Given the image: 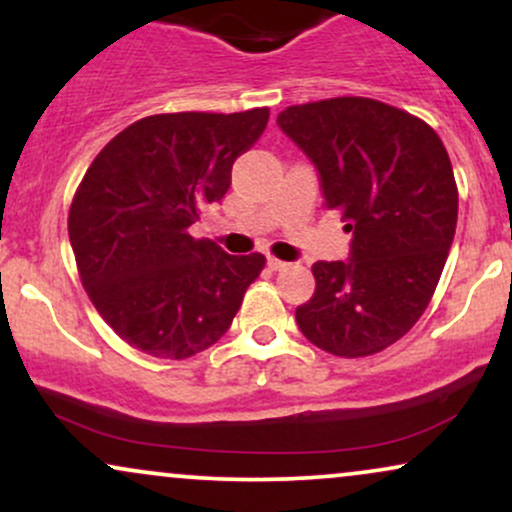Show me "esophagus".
<instances>
[{"label":"esophagus","mask_w":512,"mask_h":512,"mask_svg":"<svg viewBox=\"0 0 512 512\" xmlns=\"http://www.w3.org/2000/svg\"><path fill=\"white\" fill-rule=\"evenodd\" d=\"M267 267L272 269V272H284V269L289 267V262H284V260H276V257H267Z\"/></svg>","instance_id":"1"}]
</instances>
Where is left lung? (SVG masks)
Here are the masks:
<instances>
[{"label": "left lung", "mask_w": 512, "mask_h": 512, "mask_svg": "<svg viewBox=\"0 0 512 512\" xmlns=\"http://www.w3.org/2000/svg\"><path fill=\"white\" fill-rule=\"evenodd\" d=\"M276 125L313 161L327 209L342 211L349 260L315 262V293L296 308L322 351L358 358L404 337L436 291L457 226L443 142L419 117L373 101L291 105Z\"/></svg>", "instance_id": "obj_1"}]
</instances>
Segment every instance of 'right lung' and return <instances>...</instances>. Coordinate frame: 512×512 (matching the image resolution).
<instances>
[{"label": "right lung", "mask_w": 512, "mask_h": 512, "mask_svg": "<svg viewBox=\"0 0 512 512\" xmlns=\"http://www.w3.org/2000/svg\"><path fill=\"white\" fill-rule=\"evenodd\" d=\"M269 110L151 115L93 158L72 209L81 284L134 349L190 358L231 327L264 255H228L187 233L231 187V168L262 137Z\"/></svg>", "instance_id": "add662e5"}]
</instances>
